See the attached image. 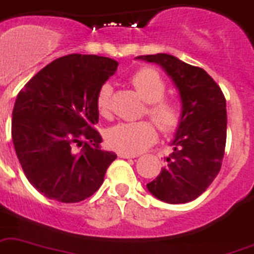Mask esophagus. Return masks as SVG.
<instances>
[{
  "mask_svg": "<svg viewBox=\"0 0 254 254\" xmlns=\"http://www.w3.org/2000/svg\"><path fill=\"white\" fill-rule=\"evenodd\" d=\"M117 156H119V158H124V159H129V158H135L137 155H134V154H127V152L119 151L117 152Z\"/></svg>",
  "mask_w": 254,
  "mask_h": 254,
  "instance_id": "esophagus-1",
  "label": "esophagus"
}]
</instances>
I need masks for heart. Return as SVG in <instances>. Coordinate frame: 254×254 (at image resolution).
<instances>
[{"mask_svg": "<svg viewBox=\"0 0 254 254\" xmlns=\"http://www.w3.org/2000/svg\"><path fill=\"white\" fill-rule=\"evenodd\" d=\"M130 83L137 94L146 102L145 113L158 124L166 133L174 131L180 125L183 109L180 103L172 98L164 96L167 90L166 80L158 70L152 67H142L130 77ZM109 83H104L96 95V108L99 113L107 116L111 104ZM158 138V127L150 120L135 123H119L109 127L107 141L109 146L117 151L127 154H138L151 146Z\"/></svg>", "mask_w": 254, "mask_h": 254, "instance_id": "heart-1", "label": "heart"}]
</instances>
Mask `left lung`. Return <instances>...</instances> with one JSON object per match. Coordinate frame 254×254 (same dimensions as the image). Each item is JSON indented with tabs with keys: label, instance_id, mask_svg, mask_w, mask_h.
Returning <instances> with one entry per match:
<instances>
[{
	"label": "left lung",
	"instance_id": "8db88e82",
	"mask_svg": "<svg viewBox=\"0 0 254 254\" xmlns=\"http://www.w3.org/2000/svg\"><path fill=\"white\" fill-rule=\"evenodd\" d=\"M162 65L179 88L183 117L172 141L174 152L147 189L167 203H187L203 193L218 176L227 139L226 98L199 66L166 53L138 56Z\"/></svg>",
	"mask_w": 254,
	"mask_h": 254
}]
</instances>
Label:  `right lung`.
<instances>
[{"label": "right lung", "mask_w": 254, "mask_h": 254, "mask_svg": "<svg viewBox=\"0 0 254 254\" xmlns=\"http://www.w3.org/2000/svg\"><path fill=\"white\" fill-rule=\"evenodd\" d=\"M119 63L96 55H67L31 78L16 96L11 138L32 187L63 203L98 190L116 159L103 151L95 124L96 95Z\"/></svg>", "instance_id": "add662e5"}]
</instances>
